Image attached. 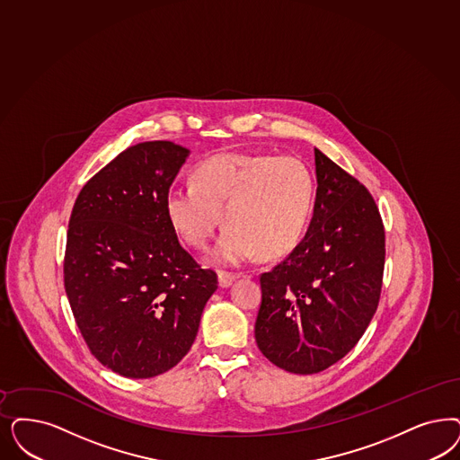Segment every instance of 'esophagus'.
Segmentation results:
<instances>
[{"mask_svg": "<svg viewBox=\"0 0 460 460\" xmlns=\"http://www.w3.org/2000/svg\"><path fill=\"white\" fill-rule=\"evenodd\" d=\"M236 279H238V275L229 273V271H219V273H217L219 287H222V288H227V287L233 286V282H234Z\"/></svg>", "mask_w": 460, "mask_h": 460, "instance_id": "obj_1", "label": "esophagus"}]
</instances>
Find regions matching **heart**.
I'll return each mask as SVG.
<instances>
[{
    "label": "heart",
    "mask_w": 460,
    "mask_h": 460,
    "mask_svg": "<svg viewBox=\"0 0 460 460\" xmlns=\"http://www.w3.org/2000/svg\"><path fill=\"white\" fill-rule=\"evenodd\" d=\"M314 176L301 159L221 153L199 163L191 185L172 187L164 216L187 246L202 250L222 222L208 253L214 265H239L260 253L280 258L301 243L314 208Z\"/></svg>",
    "instance_id": "obj_1"
}]
</instances>
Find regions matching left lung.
Wrapping results in <instances>:
<instances>
[{
  "mask_svg": "<svg viewBox=\"0 0 460 460\" xmlns=\"http://www.w3.org/2000/svg\"><path fill=\"white\" fill-rule=\"evenodd\" d=\"M316 200L305 236L261 275L254 338L271 364L317 374L341 360L379 304L385 241L379 208L351 174L314 149Z\"/></svg>",
  "mask_w": 460,
  "mask_h": 460,
  "instance_id": "obj_1",
  "label": "left lung"
}]
</instances>
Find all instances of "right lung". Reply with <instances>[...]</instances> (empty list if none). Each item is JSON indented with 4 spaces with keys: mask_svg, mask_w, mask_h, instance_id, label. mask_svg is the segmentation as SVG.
Segmentation results:
<instances>
[{
    "mask_svg": "<svg viewBox=\"0 0 460 460\" xmlns=\"http://www.w3.org/2000/svg\"><path fill=\"white\" fill-rule=\"evenodd\" d=\"M189 155L170 141L130 146L81 189L71 212L66 296L96 360L128 379L156 377L189 353L217 288L164 216Z\"/></svg>",
    "mask_w": 460,
    "mask_h": 460,
    "instance_id": "1",
    "label": "right lung"
}]
</instances>
